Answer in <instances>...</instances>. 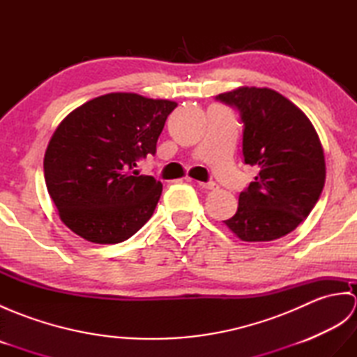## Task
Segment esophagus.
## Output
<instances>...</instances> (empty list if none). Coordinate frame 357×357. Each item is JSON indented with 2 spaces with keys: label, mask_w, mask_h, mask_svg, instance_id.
I'll return each instance as SVG.
<instances>
[{
  "label": "esophagus",
  "mask_w": 357,
  "mask_h": 357,
  "mask_svg": "<svg viewBox=\"0 0 357 357\" xmlns=\"http://www.w3.org/2000/svg\"><path fill=\"white\" fill-rule=\"evenodd\" d=\"M196 184H198L201 188H206V190H215L218 187L215 183H198V181H195Z\"/></svg>",
  "instance_id": "34e87169"
}]
</instances>
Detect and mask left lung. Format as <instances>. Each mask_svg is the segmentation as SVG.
I'll return each mask as SVG.
<instances>
[{
    "label": "left lung",
    "instance_id": "obj_1",
    "mask_svg": "<svg viewBox=\"0 0 357 357\" xmlns=\"http://www.w3.org/2000/svg\"><path fill=\"white\" fill-rule=\"evenodd\" d=\"M216 100L238 109L244 162L259 169L224 224L245 242L282 238L304 221L322 193L319 136L298 105L271 89L239 87Z\"/></svg>",
    "mask_w": 357,
    "mask_h": 357
}]
</instances>
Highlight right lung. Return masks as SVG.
<instances>
[{"label":"right lung","mask_w":357,"mask_h":357,"mask_svg":"<svg viewBox=\"0 0 357 357\" xmlns=\"http://www.w3.org/2000/svg\"><path fill=\"white\" fill-rule=\"evenodd\" d=\"M169 100L107 93L69 113L44 155V179L61 221L93 244H118L153 215L162 184L136 162L156 153Z\"/></svg>","instance_id":"1"}]
</instances>
